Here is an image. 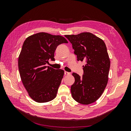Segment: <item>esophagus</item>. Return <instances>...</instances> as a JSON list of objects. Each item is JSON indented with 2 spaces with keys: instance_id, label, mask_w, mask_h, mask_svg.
Segmentation results:
<instances>
[{
  "instance_id": "esophagus-1",
  "label": "esophagus",
  "mask_w": 131,
  "mask_h": 131,
  "mask_svg": "<svg viewBox=\"0 0 131 131\" xmlns=\"http://www.w3.org/2000/svg\"><path fill=\"white\" fill-rule=\"evenodd\" d=\"M64 74L65 75H70V73L68 72H66V71H65V72H64Z\"/></svg>"
}]
</instances>
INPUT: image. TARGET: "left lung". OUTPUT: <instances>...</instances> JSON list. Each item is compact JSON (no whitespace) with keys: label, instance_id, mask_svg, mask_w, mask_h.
Returning <instances> with one entry per match:
<instances>
[{"label":"left lung","instance_id":"1","mask_svg":"<svg viewBox=\"0 0 131 131\" xmlns=\"http://www.w3.org/2000/svg\"><path fill=\"white\" fill-rule=\"evenodd\" d=\"M65 37L72 43L77 60L86 63L82 67V77L77 73L72 74L75 78L71 86L72 97L80 104H91L102 96L108 84L110 62L105 43L89 32Z\"/></svg>","mask_w":131,"mask_h":131}]
</instances>
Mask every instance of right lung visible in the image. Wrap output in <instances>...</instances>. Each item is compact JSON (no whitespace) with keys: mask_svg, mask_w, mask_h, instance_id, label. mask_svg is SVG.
<instances>
[{"mask_svg":"<svg viewBox=\"0 0 131 131\" xmlns=\"http://www.w3.org/2000/svg\"><path fill=\"white\" fill-rule=\"evenodd\" d=\"M68 43L65 38L40 32L27 38L19 55L18 66L22 82L29 97L38 103H45L56 97L64 72L46 66L54 61L57 46Z\"/></svg>","mask_w":131,"mask_h":131,"instance_id":"1","label":"right lung"}]
</instances>
